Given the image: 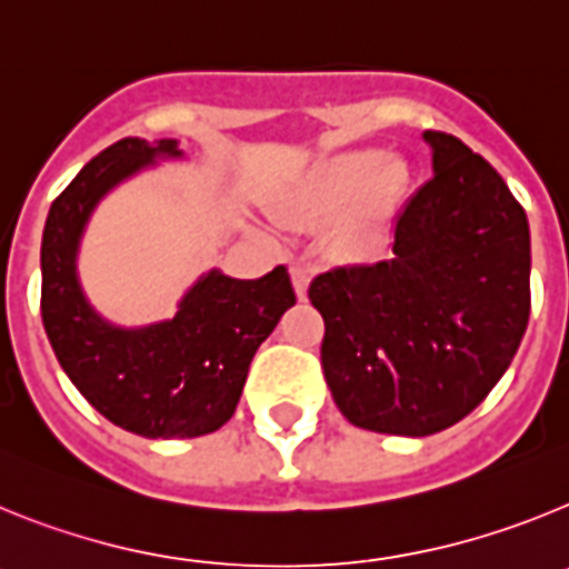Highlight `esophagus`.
<instances>
[{
	"instance_id": "obj_1",
	"label": "esophagus",
	"mask_w": 569,
	"mask_h": 569,
	"mask_svg": "<svg viewBox=\"0 0 569 569\" xmlns=\"http://www.w3.org/2000/svg\"><path fill=\"white\" fill-rule=\"evenodd\" d=\"M290 276H293L296 293L305 299V293H308V284H310V276H313L310 264H293V268H290Z\"/></svg>"
}]
</instances>
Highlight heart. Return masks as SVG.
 Instances as JSON below:
<instances>
[{
  "label": "heart",
  "mask_w": 569,
  "mask_h": 569,
  "mask_svg": "<svg viewBox=\"0 0 569 569\" xmlns=\"http://www.w3.org/2000/svg\"><path fill=\"white\" fill-rule=\"evenodd\" d=\"M407 182L405 164L390 159L381 150H356V153L339 156L336 162L321 170L313 190V202L321 210H336L341 204L353 202L363 193L365 202L347 224V239L356 248H373L381 236V224Z\"/></svg>",
  "instance_id": "b5f03b06"
}]
</instances>
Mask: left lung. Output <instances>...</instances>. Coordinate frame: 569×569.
<instances>
[{
	"label": "left lung",
	"instance_id": "left-lung-1",
	"mask_svg": "<svg viewBox=\"0 0 569 569\" xmlns=\"http://www.w3.org/2000/svg\"><path fill=\"white\" fill-rule=\"evenodd\" d=\"M433 179L396 219L393 253L310 281L321 370L356 427L430 436L505 376L530 319V228L487 159L427 130Z\"/></svg>",
	"mask_w": 569,
	"mask_h": 569
}]
</instances>
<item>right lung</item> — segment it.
I'll use <instances>...</instances> for the list:
<instances>
[{"label":"right lung","instance_id":"1","mask_svg":"<svg viewBox=\"0 0 569 569\" xmlns=\"http://www.w3.org/2000/svg\"><path fill=\"white\" fill-rule=\"evenodd\" d=\"M173 139H119L53 199L42 236V321L79 393L116 427L144 439H196L236 413L259 345L296 305L284 264L261 279L204 276L170 321L119 330L99 319L77 281V244L93 204Z\"/></svg>","mask_w":569,"mask_h":569}]
</instances>
